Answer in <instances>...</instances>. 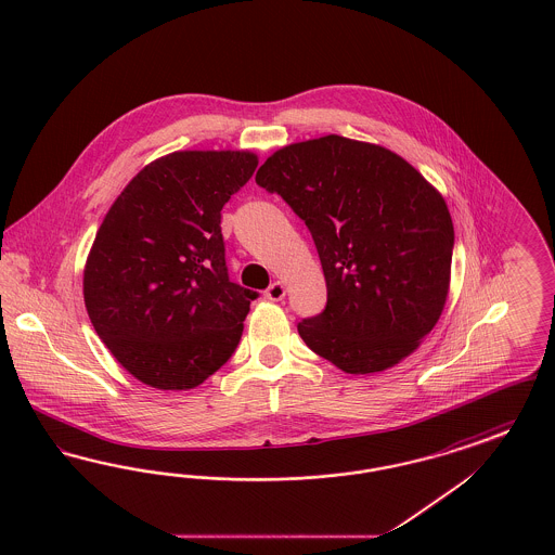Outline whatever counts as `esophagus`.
<instances>
[{"label": "esophagus", "instance_id": "1", "mask_svg": "<svg viewBox=\"0 0 555 555\" xmlns=\"http://www.w3.org/2000/svg\"><path fill=\"white\" fill-rule=\"evenodd\" d=\"M266 299L270 301H281L285 297V285L281 281H274L268 289L264 291Z\"/></svg>", "mask_w": 555, "mask_h": 555}]
</instances>
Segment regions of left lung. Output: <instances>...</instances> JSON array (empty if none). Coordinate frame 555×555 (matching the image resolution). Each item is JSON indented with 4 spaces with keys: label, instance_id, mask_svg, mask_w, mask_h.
Returning a JSON list of instances; mask_svg holds the SVG:
<instances>
[{
    "label": "left lung",
    "instance_id": "obj_1",
    "mask_svg": "<svg viewBox=\"0 0 555 555\" xmlns=\"http://www.w3.org/2000/svg\"><path fill=\"white\" fill-rule=\"evenodd\" d=\"M256 183L317 245L326 308L297 324L306 345L349 374L410 356L448 299L453 222L441 193L391 150L339 134L274 152Z\"/></svg>",
    "mask_w": 555,
    "mask_h": 555
}]
</instances>
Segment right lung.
Listing matches in <instances>:
<instances>
[{
	"label": "right lung",
	"mask_w": 555,
	"mask_h": 555,
	"mask_svg": "<svg viewBox=\"0 0 555 555\" xmlns=\"http://www.w3.org/2000/svg\"><path fill=\"white\" fill-rule=\"evenodd\" d=\"M256 166L251 152L168 154L125 186L95 235L87 314L112 356L154 389H193L237 349L258 291L229 279L220 211Z\"/></svg>",
	"instance_id": "right-lung-1"
}]
</instances>
